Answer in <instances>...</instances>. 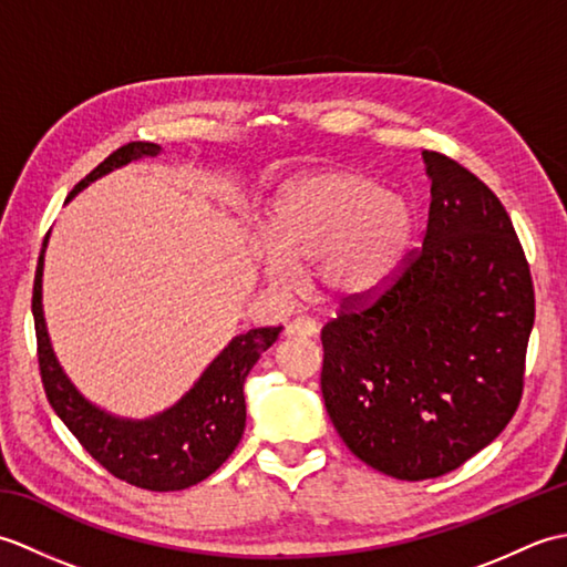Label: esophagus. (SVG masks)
<instances>
[{"label":"esophagus","instance_id":"esophagus-1","mask_svg":"<svg viewBox=\"0 0 567 567\" xmlns=\"http://www.w3.org/2000/svg\"><path fill=\"white\" fill-rule=\"evenodd\" d=\"M317 333H319L317 323L311 319H305V317H299L285 327L287 339H311V336H317Z\"/></svg>","mask_w":567,"mask_h":567}]
</instances>
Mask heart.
Returning <instances> with one entry per match:
<instances>
[{"label": "heart", "mask_w": 567, "mask_h": 567, "mask_svg": "<svg viewBox=\"0 0 567 567\" xmlns=\"http://www.w3.org/2000/svg\"><path fill=\"white\" fill-rule=\"evenodd\" d=\"M414 236V212L400 195L355 167H323L277 189L260 277L290 290L315 265L319 292L336 305L378 297L400 277Z\"/></svg>", "instance_id": "1"}]
</instances>
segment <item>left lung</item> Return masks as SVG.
<instances>
[{
    "instance_id": "obj_1",
    "label": "left lung",
    "mask_w": 567,
    "mask_h": 567,
    "mask_svg": "<svg viewBox=\"0 0 567 567\" xmlns=\"http://www.w3.org/2000/svg\"><path fill=\"white\" fill-rule=\"evenodd\" d=\"M426 236L400 280L321 331V394L353 455L396 480L441 477L495 441L524 388L534 285L483 179L421 151Z\"/></svg>"
}]
</instances>
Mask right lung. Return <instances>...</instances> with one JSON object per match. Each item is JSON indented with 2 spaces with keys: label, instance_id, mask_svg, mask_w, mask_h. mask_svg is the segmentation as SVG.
<instances>
[{
  "label": "right lung",
  "instance_id": "right-lung-1",
  "mask_svg": "<svg viewBox=\"0 0 567 567\" xmlns=\"http://www.w3.org/2000/svg\"><path fill=\"white\" fill-rule=\"evenodd\" d=\"M158 143L131 141L116 148L82 183L70 192L65 204L94 179L110 175L141 158H155ZM48 231L33 282V321L39 339V363L45 396L53 412L70 429L94 461L128 485L151 492H177L207 480L236 445L246 429L244 384L250 368L277 341L282 327L250 329L234 336L224 351L202 370L195 384L175 404L158 414L131 419L106 412L84 396L53 351L43 315V268Z\"/></svg>",
  "mask_w": 567,
  "mask_h": 567
}]
</instances>
